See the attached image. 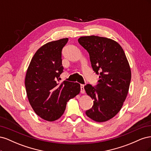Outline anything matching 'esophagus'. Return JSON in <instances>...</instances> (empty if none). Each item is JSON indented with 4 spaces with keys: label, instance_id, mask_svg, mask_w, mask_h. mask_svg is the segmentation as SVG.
<instances>
[{
    "label": "esophagus",
    "instance_id": "1",
    "mask_svg": "<svg viewBox=\"0 0 151 151\" xmlns=\"http://www.w3.org/2000/svg\"><path fill=\"white\" fill-rule=\"evenodd\" d=\"M81 93L82 94L85 93V90H84V86L83 84L81 85Z\"/></svg>",
    "mask_w": 151,
    "mask_h": 151
}]
</instances>
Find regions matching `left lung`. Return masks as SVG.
<instances>
[{
    "mask_svg": "<svg viewBox=\"0 0 151 151\" xmlns=\"http://www.w3.org/2000/svg\"><path fill=\"white\" fill-rule=\"evenodd\" d=\"M78 42L89 53L93 70L99 74L95 88L91 84L84 86L87 94L94 99L93 107L86 114L95 122H106L120 111L129 93V63L115 40L93 35L81 36Z\"/></svg>",
    "mask_w": 151,
    "mask_h": 151,
    "instance_id": "8db88e82",
    "label": "left lung"
}]
</instances>
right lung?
<instances>
[{
  "instance_id": "obj_1",
  "label": "right lung",
  "mask_w": 151,
  "mask_h": 151,
  "mask_svg": "<svg viewBox=\"0 0 151 151\" xmlns=\"http://www.w3.org/2000/svg\"><path fill=\"white\" fill-rule=\"evenodd\" d=\"M67 42V38H62L41 47L26 72L25 87L29 102L36 115L48 122L60 118L68 100L81 91L77 83H58L63 69L62 50Z\"/></svg>"
}]
</instances>
